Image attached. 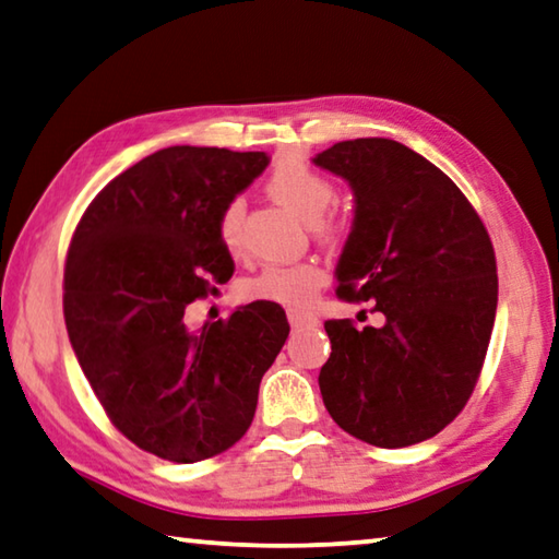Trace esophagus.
<instances>
[{
  "label": "esophagus",
  "mask_w": 559,
  "mask_h": 559,
  "mask_svg": "<svg viewBox=\"0 0 559 559\" xmlns=\"http://www.w3.org/2000/svg\"><path fill=\"white\" fill-rule=\"evenodd\" d=\"M288 322L293 324V328H318L320 318H318V314H314V312L290 308V310H288Z\"/></svg>",
  "instance_id": "1"
}]
</instances>
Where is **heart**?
<instances>
[{"mask_svg":"<svg viewBox=\"0 0 559 559\" xmlns=\"http://www.w3.org/2000/svg\"><path fill=\"white\" fill-rule=\"evenodd\" d=\"M266 190L273 200L296 210L310 219V227L322 239H334L344 231V217L330 210L337 198V186L322 170L312 168L300 158H283L271 170ZM217 237L231 257L245 253V202L231 198L217 215ZM328 283V273L314 261L269 263L247 283V293L257 300H271L278 306H308L318 290Z\"/></svg>","mask_w":559,"mask_h":559,"instance_id":"b5f03b06","label":"heart"}]
</instances>
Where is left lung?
Returning a JSON list of instances; mask_svg holds the SVG:
<instances>
[{"label": "left lung", "mask_w": 559, "mask_h": 559, "mask_svg": "<svg viewBox=\"0 0 559 559\" xmlns=\"http://www.w3.org/2000/svg\"><path fill=\"white\" fill-rule=\"evenodd\" d=\"M312 160L354 192L337 296L383 314L379 328L324 322V408L377 448L435 438L469 401L489 349L499 302L489 231L464 192L399 141H340Z\"/></svg>", "instance_id": "obj_1"}]
</instances>
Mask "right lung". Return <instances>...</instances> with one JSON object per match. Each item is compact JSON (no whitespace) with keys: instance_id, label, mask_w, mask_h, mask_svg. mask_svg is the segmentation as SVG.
<instances>
[{"instance_id":"1","label":"right lung","mask_w":559,"mask_h":559,"mask_svg":"<svg viewBox=\"0 0 559 559\" xmlns=\"http://www.w3.org/2000/svg\"><path fill=\"white\" fill-rule=\"evenodd\" d=\"M266 166L263 151L160 148L97 192L70 241V344L111 425L160 460L202 462L241 440L290 332L271 300L200 330L186 322L235 273L219 210Z\"/></svg>"}]
</instances>
